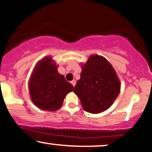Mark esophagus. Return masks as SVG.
<instances>
[{
	"label": "esophagus",
	"instance_id": "1",
	"mask_svg": "<svg viewBox=\"0 0 152 152\" xmlns=\"http://www.w3.org/2000/svg\"><path fill=\"white\" fill-rule=\"evenodd\" d=\"M71 84H72L73 87H75V85H76V81H75V80H72V81H71Z\"/></svg>",
	"mask_w": 152,
	"mask_h": 152
}]
</instances>
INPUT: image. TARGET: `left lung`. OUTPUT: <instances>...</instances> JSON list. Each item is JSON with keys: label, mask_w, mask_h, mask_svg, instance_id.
<instances>
[{"label": "left lung", "mask_w": 152, "mask_h": 152, "mask_svg": "<svg viewBox=\"0 0 152 152\" xmlns=\"http://www.w3.org/2000/svg\"><path fill=\"white\" fill-rule=\"evenodd\" d=\"M120 89L118 77L109 62L102 56L93 55L82 66L80 80L73 91L85 110L99 113L111 106Z\"/></svg>", "instance_id": "left-lung-1"}]
</instances>
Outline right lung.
<instances>
[{
  "instance_id": "obj_1",
  "label": "right lung",
  "mask_w": 152,
  "mask_h": 152,
  "mask_svg": "<svg viewBox=\"0 0 152 152\" xmlns=\"http://www.w3.org/2000/svg\"><path fill=\"white\" fill-rule=\"evenodd\" d=\"M50 57L42 59L35 67L29 80L31 99L37 107L54 111L61 107L63 99L74 87L57 71Z\"/></svg>"
}]
</instances>
